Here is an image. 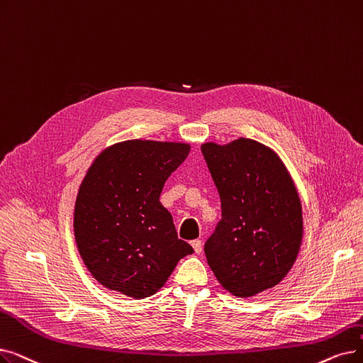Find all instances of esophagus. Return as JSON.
<instances>
[{
	"mask_svg": "<svg viewBox=\"0 0 363 363\" xmlns=\"http://www.w3.org/2000/svg\"><path fill=\"white\" fill-rule=\"evenodd\" d=\"M191 246H193V249H194L196 254H200V252L203 250V245H201V240H193V242H191Z\"/></svg>",
	"mask_w": 363,
	"mask_h": 363,
	"instance_id": "esophagus-1",
	"label": "esophagus"
}]
</instances>
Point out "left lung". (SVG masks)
<instances>
[{
  "label": "left lung",
  "instance_id": "obj_1",
  "mask_svg": "<svg viewBox=\"0 0 363 363\" xmlns=\"http://www.w3.org/2000/svg\"><path fill=\"white\" fill-rule=\"evenodd\" d=\"M223 219L204 245L220 286L249 298L281 281L303 242V209L279 155L254 139L201 145Z\"/></svg>",
  "mask_w": 363,
  "mask_h": 363
}]
</instances>
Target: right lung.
Masks as SVG:
<instances>
[{"label":"right lung","mask_w":363,"mask_h":363,"mask_svg":"<svg viewBox=\"0 0 363 363\" xmlns=\"http://www.w3.org/2000/svg\"><path fill=\"white\" fill-rule=\"evenodd\" d=\"M190 152L182 143L132 139L105 148L78 188V252L102 286L135 299L160 291L193 247L160 203L166 179Z\"/></svg>","instance_id":"right-lung-1"}]
</instances>
